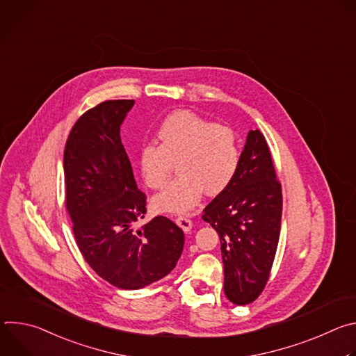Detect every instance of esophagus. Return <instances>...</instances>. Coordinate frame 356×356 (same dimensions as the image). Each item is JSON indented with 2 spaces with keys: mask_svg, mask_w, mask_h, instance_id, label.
Returning a JSON list of instances; mask_svg holds the SVG:
<instances>
[{
  "mask_svg": "<svg viewBox=\"0 0 356 356\" xmlns=\"http://www.w3.org/2000/svg\"><path fill=\"white\" fill-rule=\"evenodd\" d=\"M176 222H177V225H179L184 232H188V231L191 229V227H193V221H191L188 217H186V216L177 217V218H176Z\"/></svg>",
  "mask_w": 356,
  "mask_h": 356,
  "instance_id": "obj_1",
  "label": "esophagus"
}]
</instances>
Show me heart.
<instances>
[{"instance_id":"b5f03b06","label":"heart","mask_w":356,"mask_h":356,"mask_svg":"<svg viewBox=\"0 0 356 356\" xmlns=\"http://www.w3.org/2000/svg\"><path fill=\"white\" fill-rule=\"evenodd\" d=\"M159 145L145 143L139 165L145 183L154 190L166 186L175 163L180 173L154 204L159 211L186 213L200 200L202 190L216 195L234 180L241 146L236 134L190 111L168 115L158 129Z\"/></svg>"}]
</instances>
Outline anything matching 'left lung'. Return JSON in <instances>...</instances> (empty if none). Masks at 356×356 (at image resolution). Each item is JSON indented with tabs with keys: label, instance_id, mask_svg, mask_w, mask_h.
Returning <instances> with one entry per match:
<instances>
[{
	"label": "left lung",
	"instance_id": "8db88e82",
	"mask_svg": "<svg viewBox=\"0 0 356 356\" xmlns=\"http://www.w3.org/2000/svg\"><path fill=\"white\" fill-rule=\"evenodd\" d=\"M282 184L259 129L249 131L231 184L202 211L218 232L224 291L236 306L255 301L273 266L282 224Z\"/></svg>",
	"mask_w": 356,
	"mask_h": 356
}]
</instances>
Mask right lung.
<instances>
[{"label": "right lung", "instance_id": "obj_1", "mask_svg": "<svg viewBox=\"0 0 356 356\" xmlns=\"http://www.w3.org/2000/svg\"><path fill=\"white\" fill-rule=\"evenodd\" d=\"M134 99H108L73 125L63 155L66 210L86 262L118 289L136 290L169 275L184 245L172 220L146 214L120 127Z\"/></svg>", "mask_w": 356, "mask_h": 356}]
</instances>
